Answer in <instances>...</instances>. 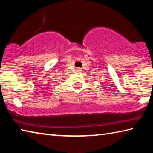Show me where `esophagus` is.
Returning <instances> with one entry per match:
<instances>
[{"label":"esophagus","instance_id":"34e87169","mask_svg":"<svg viewBox=\"0 0 153 153\" xmlns=\"http://www.w3.org/2000/svg\"><path fill=\"white\" fill-rule=\"evenodd\" d=\"M77 69V71H81V69Z\"/></svg>","mask_w":153,"mask_h":153}]
</instances>
